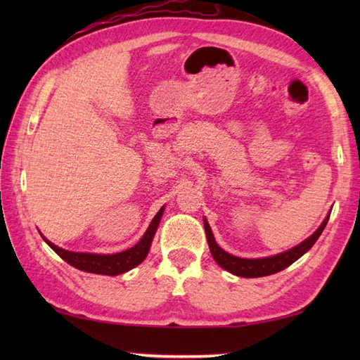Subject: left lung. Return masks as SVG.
<instances>
[{
	"mask_svg": "<svg viewBox=\"0 0 360 360\" xmlns=\"http://www.w3.org/2000/svg\"><path fill=\"white\" fill-rule=\"evenodd\" d=\"M328 219H330V215L325 218L322 226H320L308 240H304L303 243L298 244V246L292 248L290 250L283 252V254L267 257V258H258V259H246V258H238L227 254L226 250L221 249L215 243V238H213V233L210 231V226L205 219H204V229H205V236H207L212 257L221 267H223V269L238 275V277L255 278V277H266V275L280 272L285 269V267L292 264L295 259L300 258L303 254H307V252L314 246V243L319 240V236L322 235Z\"/></svg>",
	"mask_w": 360,
	"mask_h": 360,
	"instance_id": "8db88e82",
	"label": "left lung"
}]
</instances>
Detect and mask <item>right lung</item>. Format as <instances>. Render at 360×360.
<instances>
[{
  "label": "right lung",
  "instance_id": "add662e5",
  "mask_svg": "<svg viewBox=\"0 0 360 360\" xmlns=\"http://www.w3.org/2000/svg\"><path fill=\"white\" fill-rule=\"evenodd\" d=\"M164 213V207L160 209L156 217L153 218L151 224L148 226L147 232L143 233L141 241L133 246L131 249H127L124 252L114 255H97V254H80V252H70L65 249L57 248L46 238H43L49 244V248L56 252L57 255L62 257L66 263L77 267L80 271L91 272V274H102V275H119L124 274L129 269H133L137 264H141L145 257H147L150 250V244L153 241V236L156 233V229L159 226L160 217Z\"/></svg>",
  "mask_w": 360,
  "mask_h": 360
}]
</instances>
